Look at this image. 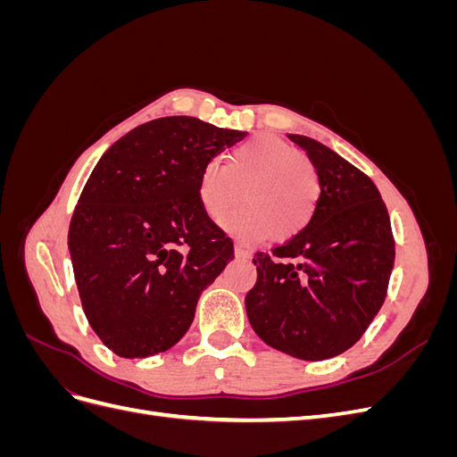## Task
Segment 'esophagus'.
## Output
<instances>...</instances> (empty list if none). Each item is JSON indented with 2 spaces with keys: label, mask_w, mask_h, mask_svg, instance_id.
Returning <instances> with one entry per match:
<instances>
[{
  "label": "esophagus",
  "mask_w": 457,
  "mask_h": 457,
  "mask_svg": "<svg viewBox=\"0 0 457 457\" xmlns=\"http://www.w3.org/2000/svg\"><path fill=\"white\" fill-rule=\"evenodd\" d=\"M234 253H237V257H240V259H250V252H247L242 244L234 245Z\"/></svg>",
  "instance_id": "34e87169"
}]
</instances>
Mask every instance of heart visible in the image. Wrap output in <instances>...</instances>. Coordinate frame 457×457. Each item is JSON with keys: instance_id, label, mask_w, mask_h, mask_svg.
<instances>
[{"instance_id": "heart-1", "label": "heart", "mask_w": 457, "mask_h": 457, "mask_svg": "<svg viewBox=\"0 0 457 457\" xmlns=\"http://www.w3.org/2000/svg\"><path fill=\"white\" fill-rule=\"evenodd\" d=\"M244 207L225 219L240 237L282 242L305 228L320 200V175L301 152L272 135H257L234 148L223 165L207 160L198 175L202 212L219 223L240 200Z\"/></svg>"}]
</instances>
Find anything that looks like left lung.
I'll return each instance as SVG.
<instances>
[{"label": "left lung", "mask_w": 457, "mask_h": 457, "mask_svg": "<svg viewBox=\"0 0 457 457\" xmlns=\"http://www.w3.org/2000/svg\"><path fill=\"white\" fill-rule=\"evenodd\" d=\"M320 175L311 223L270 253H255L245 295L255 334L301 361L351 349L379 312L395 265L389 213L371 179L322 143L287 135Z\"/></svg>", "instance_id": "1"}]
</instances>
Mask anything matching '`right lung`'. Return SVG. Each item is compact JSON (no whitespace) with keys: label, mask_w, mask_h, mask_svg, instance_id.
Returning a JSON list of instances; mask_svg holds the SVG:
<instances>
[{"label":"right lung","mask_w":457,"mask_h":457,"mask_svg":"<svg viewBox=\"0 0 457 457\" xmlns=\"http://www.w3.org/2000/svg\"><path fill=\"white\" fill-rule=\"evenodd\" d=\"M242 137L198 118H158L95 165L68 250L87 320L118 356L171 349L204 289L234 259L232 240L202 212L196 185L202 165Z\"/></svg>","instance_id":"right-lung-1"}]
</instances>
